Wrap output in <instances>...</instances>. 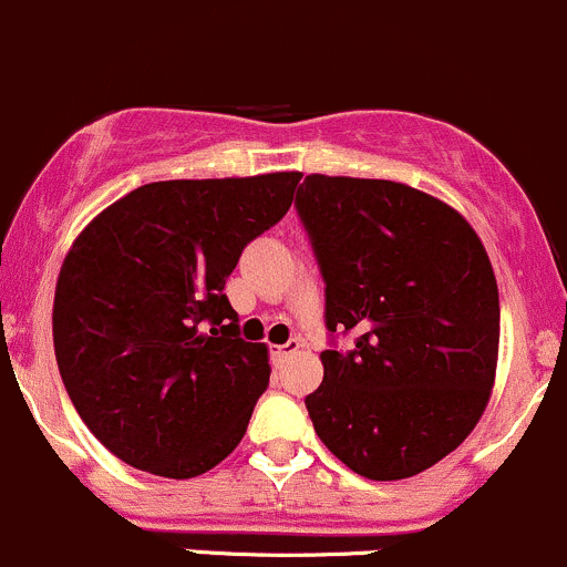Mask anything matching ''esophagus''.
I'll return each instance as SVG.
<instances>
[{
  "label": "esophagus",
  "instance_id": "34e87169",
  "mask_svg": "<svg viewBox=\"0 0 567 567\" xmlns=\"http://www.w3.org/2000/svg\"><path fill=\"white\" fill-rule=\"evenodd\" d=\"M297 352H300V341H286L281 347L272 349V360H276V363H284L286 358H291V354Z\"/></svg>",
  "mask_w": 567,
  "mask_h": 567
}]
</instances>
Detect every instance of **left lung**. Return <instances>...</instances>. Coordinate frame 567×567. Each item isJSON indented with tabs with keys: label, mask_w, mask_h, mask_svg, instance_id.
Instances as JSON below:
<instances>
[{
	"label": "left lung",
	"mask_w": 567,
	"mask_h": 567,
	"mask_svg": "<svg viewBox=\"0 0 567 567\" xmlns=\"http://www.w3.org/2000/svg\"><path fill=\"white\" fill-rule=\"evenodd\" d=\"M297 213L324 278V349L306 399L327 451L369 481H404L453 453L492 399L499 291L481 237L436 196L390 179L308 174Z\"/></svg>",
	"instance_id": "8db88e82"
}]
</instances>
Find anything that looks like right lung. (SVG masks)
<instances>
[{"mask_svg":"<svg viewBox=\"0 0 567 567\" xmlns=\"http://www.w3.org/2000/svg\"><path fill=\"white\" fill-rule=\"evenodd\" d=\"M300 172L166 179L84 226L54 291V352L86 429L150 475H204L245 436L270 382L226 278L291 207Z\"/></svg>","mask_w":567,"mask_h":567,"instance_id":"1","label":"right lung"}]
</instances>
